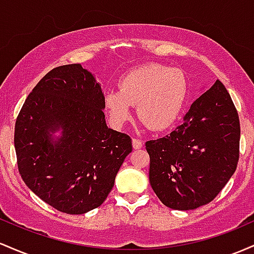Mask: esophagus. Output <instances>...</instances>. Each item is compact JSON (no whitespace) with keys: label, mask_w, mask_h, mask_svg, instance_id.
<instances>
[{"label":"esophagus","mask_w":254,"mask_h":254,"mask_svg":"<svg viewBox=\"0 0 254 254\" xmlns=\"http://www.w3.org/2000/svg\"><path fill=\"white\" fill-rule=\"evenodd\" d=\"M132 145H133V149L138 150V149H140V147H142V141L138 138H133L132 139Z\"/></svg>","instance_id":"1"}]
</instances>
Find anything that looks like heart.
I'll return each mask as SVG.
<instances>
[{
  "label": "heart",
  "instance_id": "1",
  "mask_svg": "<svg viewBox=\"0 0 254 254\" xmlns=\"http://www.w3.org/2000/svg\"><path fill=\"white\" fill-rule=\"evenodd\" d=\"M187 96V82L181 72L157 64H145L122 76L118 92L104 97L103 107L115 127L132 119L136 105L138 118L149 129L165 130L180 116Z\"/></svg>",
  "mask_w": 254,
  "mask_h": 254
}]
</instances>
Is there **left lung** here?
<instances>
[{"label": "left lung", "instance_id": "left-lung-1", "mask_svg": "<svg viewBox=\"0 0 254 254\" xmlns=\"http://www.w3.org/2000/svg\"><path fill=\"white\" fill-rule=\"evenodd\" d=\"M145 146L151 187L165 206L193 210L212 201L240 156V120L224 85L216 80L193 102L181 125Z\"/></svg>", "mask_w": 254, "mask_h": 254}]
</instances>
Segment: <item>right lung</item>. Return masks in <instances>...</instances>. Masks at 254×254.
<instances>
[{
	"label": "right lung",
	"instance_id": "right-lung-1",
	"mask_svg": "<svg viewBox=\"0 0 254 254\" xmlns=\"http://www.w3.org/2000/svg\"><path fill=\"white\" fill-rule=\"evenodd\" d=\"M104 93L81 64L60 65L36 85L15 121L14 146L22 180L59 211L81 215L103 204L132 139L108 128ZM61 127L55 143L50 132Z\"/></svg>",
	"mask_w": 254,
	"mask_h": 254
}]
</instances>
